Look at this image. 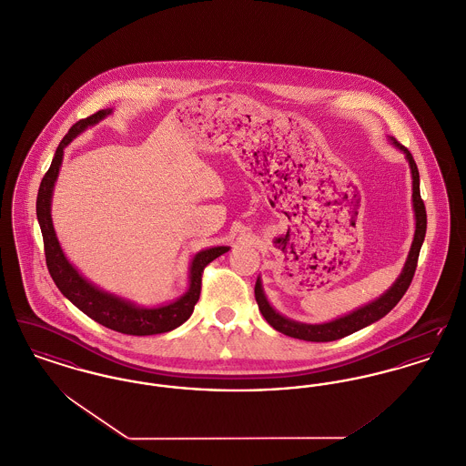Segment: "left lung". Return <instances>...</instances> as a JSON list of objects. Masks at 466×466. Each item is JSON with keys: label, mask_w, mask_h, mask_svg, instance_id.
<instances>
[{"label": "left lung", "mask_w": 466, "mask_h": 466, "mask_svg": "<svg viewBox=\"0 0 466 466\" xmlns=\"http://www.w3.org/2000/svg\"><path fill=\"white\" fill-rule=\"evenodd\" d=\"M390 144L405 155L407 162L410 165L411 172V206H413V215H415V234H413V241H411L410 251H409L407 262L403 266V271L396 278L392 287H389L380 298L357 308L349 315H343L339 319H334V320L324 322V324H304V322L287 319L285 315L278 313L271 306V302L268 301L264 289H262V279L258 276L257 283H255V299L258 304V309H260L262 317L268 320V324L276 330H279L281 334L304 339V341H317V343L345 338L359 329L366 328V326L380 320L409 290L411 278H413L415 268H417L419 251H420V247L424 243V236H426V208L420 198L419 170L413 162L410 151L405 146H401L396 138H390Z\"/></svg>", "instance_id": "left-lung-1"}]
</instances>
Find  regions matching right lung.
<instances>
[{
    "label": "right lung",
    "mask_w": 466,
    "mask_h": 466,
    "mask_svg": "<svg viewBox=\"0 0 466 466\" xmlns=\"http://www.w3.org/2000/svg\"><path fill=\"white\" fill-rule=\"evenodd\" d=\"M109 114H112V109H102L86 119L77 121L59 142L53 164L40 183L38 197H36V218H38L40 228H42L46 262H47V269L53 276L59 292L68 301L74 302L83 313H86L89 319H93L95 322L112 329V330H117L123 334H132V336L162 334V332H168L172 329L179 328L181 324H185L190 319L193 308L200 296L204 268L209 262H213L217 257L228 251L230 248L213 247L200 249L193 257L192 264H190L188 290L176 301L167 302V304L157 306V308H144L136 302L127 301L119 296H114L110 292L98 289L96 285L87 281L83 274L70 264V260L63 253L61 245L56 238L55 225H53V217H51V202H53V192H55V183L57 174H59V167L63 162V151L74 138L77 137L79 134H83L86 128L100 123Z\"/></svg>",
    "instance_id": "right-lung-1"
}]
</instances>
